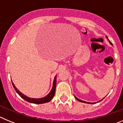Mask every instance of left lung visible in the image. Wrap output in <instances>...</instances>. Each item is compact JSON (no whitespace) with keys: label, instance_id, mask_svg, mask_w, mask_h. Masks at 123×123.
Returning a JSON list of instances; mask_svg holds the SVG:
<instances>
[{"label":"left lung","instance_id":"obj_1","mask_svg":"<svg viewBox=\"0 0 123 123\" xmlns=\"http://www.w3.org/2000/svg\"><path fill=\"white\" fill-rule=\"evenodd\" d=\"M106 38H107V39H108V37H106ZM108 41H109V40H108ZM109 42H110V43L111 44V45H112V43H111V42H110V41H109ZM75 98H76V99L77 100H78L79 101V102H84V103H87V104H90L89 102H85V101H82V100H80V99H79V98H76V97H75ZM104 98H103V99H104ZM101 100H100L99 102H100ZM93 104H95V103H93Z\"/></svg>","mask_w":123,"mask_h":123}]
</instances>
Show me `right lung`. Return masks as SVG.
Segmentation results:
<instances>
[{
    "mask_svg": "<svg viewBox=\"0 0 123 123\" xmlns=\"http://www.w3.org/2000/svg\"><path fill=\"white\" fill-rule=\"evenodd\" d=\"M56 76H55V78H54V83H53V87H52V89L51 90L50 92L48 95L45 96L44 98H29L26 95H23V94L21 93V92H19L17 88L15 87V86L14 85V84L12 82V85L13 86L14 89H15V91L18 93V95L21 97V98H23L24 100H25L26 101L28 102H30V103H32V104H44V103H47V102H49L54 98V95L55 94V88H56Z\"/></svg>",
    "mask_w": 123,
    "mask_h": 123,
    "instance_id": "1",
    "label": "right lung"
}]
</instances>
